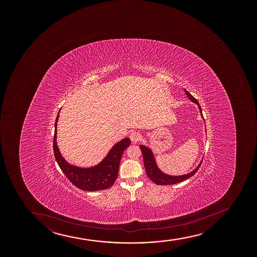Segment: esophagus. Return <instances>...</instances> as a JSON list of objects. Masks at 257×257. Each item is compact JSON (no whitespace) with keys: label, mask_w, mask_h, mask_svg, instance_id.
Returning a JSON list of instances; mask_svg holds the SVG:
<instances>
[{"label":"esophagus","mask_w":257,"mask_h":257,"mask_svg":"<svg viewBox=\"0 0 257 257\" xmlns=\"http://www.w3.org/2000/svg\"><path fill=\"white\" fill-rule=\"evenodd\" d=\"M130 138L132 143H137V142H140L142 137H141V135L138 132H132V133H130Z\"/></svg>","instance_id":"1"}]
</instances>
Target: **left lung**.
Instances as JSON below:
<instances>
[{
	"label": "left lung",
	"instance_id": "left-lung-1",
	"mask_svg": "<svg viewBox=\"0 0 257 257\" xmlns=\"http://www.w3.org/2000/svg\"><path fill=\"white\" fill-rule=\"evenodd\" d=\"M184 92L192 102H194V103L197 104L199 109H200V112H201V117L203 118V115L201 112V108L199 103H198V101L185 89H184ZM140 148H141L142 155H143L145 169H146L147 175L151 180L153 181L154 183L158 184V185H171V184L181 183L183 181L189 179V177H191L192 176H194L196 173V171H198V169L200 168L201 162H202V161H201L200 164L198 165L197 167L188 174L182 175V176H171V175L165 174L158 167L156 160L154 158V153L152 152L150 148L146 147L144 145H141Z\"/></svg>",
	"mask_w": 257,
	"mask_h": 257
}]
</instances>
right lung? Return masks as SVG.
<instances>
[{
	"mask_svg": "<svg viewBox=\"0 0 257 257\" xmlns=\"http://www.w3.org/2000/svg\"><path fill=\"white\" fill-rule=\"evenodd\" d=\"M61 110V109H60ZM59 112L55 122V135L53 139V149L56 162L68 180L79 189L86 191H97L109 189L115 183L117 177L119 165L124 150L130 146L128 138L121 140L113 146L106 156L100 163L92 167H79L71 165L62 157L56 142L57 121Z\"/></svg>",
	"mask_w": 257,
	"mask_h": 257,
	"instance_id": "1",
	"label": "right lung"
}]
</instances>
